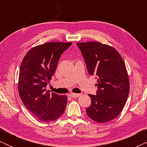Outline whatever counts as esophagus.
<instances>
[{
    "label": "esophagus",
    "mask_w": 147,
    "mask_h": 147,
    "mask_svg": "<svg viewBox=\"0 0 147 147\" xmlns=\"http://www.w3.org/2000/svg\"><path fill=\"white\" fill-rule=\"evenodd\" d=\"M81 95L80 94H75V93H71L69 94V96H71V98H78Z\"/></svg>",
    "instance_id": "1"
}]
</instances>
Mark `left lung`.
I'll list each match as a JSON object with an SVG mask.
<instances>
[{"label": "left lung", "mask_w": 147, "mask_h": 147, "mask_svg": "<svg viewBox=\"0 0 147 147\" xmlns=\"http://www.w3.org/2000/svg\"><path fill=\"white\" fill-rule=\"evenodd\" d=\"M85 59L88 73L97 76L96 95L89 94L92 102L88 116L100 123L116 118L125 105L130 82L125 63L115 48L98 41L77 43Z\"/></svg>", "instance_id": "obj_1"}]
</instances>
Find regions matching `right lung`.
<instances>
[{
  "label": "right lung",
  "instance_id": "add662e5",
  "mask_svg": "<svg viewBox=\"0 0 147 147\" xmlns=\"http://www.w3.org/2000/svg\"><path fill=\"white\" fill-rule=\"evenodd\" d=\"M71 42H48L31 48L20 67L18 90L32 114L43 122L53 121L65 111L67 97L46 90L55 74L60 56Z\"/></svg>",
  "mask_w": 147,
  "mask_h": 147
}]
</instances>
